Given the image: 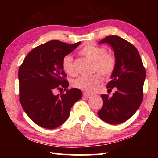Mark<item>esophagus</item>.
I'll return each mask as SVG.
<instances>
[{
	"instance_id": "1",
	"label": "esophagus",
	"mask_w": 158,
	"mask_h": 158,
	"mask_svg": "<svg viewBox=\"0 0 158 158\" xmlns=\"http://www.w3.org/2000/svg\"><path fill=\"white\" fill-rule=\"evenodd\" d=\"M92 95L89 94V93H84V97L85 98H90L91 97Z\"/></svg>"
}]
</instances>
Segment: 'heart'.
I'll use <instances>...</instances> for the list:
<instances>
[{
	"mask_svg": "<svg viewBox=\"0 0 158 158\" xmlns=\"http://www.w3.org/2000/svg\"><path fill=\"white\" fill-rule=\"evenodd\" d=\"M90 61H93V71H97L103 77H109L114 70L116 59L111 54L106 53L105 48L95 44H87L79 52ZM61 66L63 71L69 75H74L73 57L67 55L63 58ZM100 77L98 74L90 76H80L72 81V85L84 92L91 93L100 83Z\"/></svg>",
	"mask_w": 158,
	"mask_h": 158,
	"instance_id": "1",
	"label": "heart"
}]
</instances>
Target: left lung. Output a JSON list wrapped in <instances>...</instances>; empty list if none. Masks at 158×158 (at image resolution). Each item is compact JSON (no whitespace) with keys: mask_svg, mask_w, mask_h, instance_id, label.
I'll use <instances>...</instances> for the list:
<instances>
[{"mask_svg":"<svg viewBox=\"0 0 158 158\" xmlns=\"http://www.w3.org/2000/svg\"><path fill=\"white\" fill-rule=\"evenodd\" d=\"M107 44L114 51L116 66L112 73L107 91L116 90L113 96L101 95L103 106L98 116L112 125L122 123L132 117L143 100L146 71L139 53L135 47L118 36L111 35L99 42Z\"/></svg>","mask_w":158,"mask_h":158,"instance_id":"1","label":"left lung"}]
</instances>
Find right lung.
<instances>
[{"instance_id":"obj_1","label":"right lung","mask_w":158,"mask_h":158,"mask_svg":"<svg viewBox=\"0 0 158 158\" xmlns=\"http://www.w3.org/2000/svg\"><path fill=\"white\" fill-rule=\"evenodd\" d=\"M81 43L73 44L51 40L29 52L18 73L20 102L35 123L47 129H54L65 123L74 104L82 97V92L73 88L62 76L66 74L61 66L65 56ZM64 87L66 93L54 95L56 89Z\"/></svg>"}]
</instances>
